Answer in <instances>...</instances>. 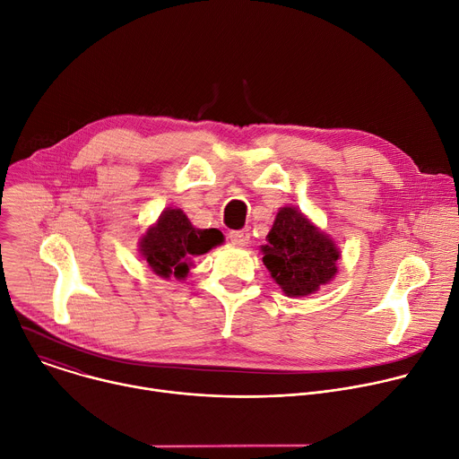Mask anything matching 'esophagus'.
Segmentation results:
<instances>
[{"instance_id": "1", "label": "esophagus", "mask_w": 459, "mask_h": 459, "mask_svg": "<svg viewBox=\"0 0 459 459\" xmlns=\"http://www.w3.org/2000/svg\"><path fill=\"white\" fill-rule=\"evenodd\" d=\"M229 238H230V241H232L234 245H238V247H247L248 241H250V232H248L247 229L232 230V232L229 234Z\"/></svg>"}]
</instances>
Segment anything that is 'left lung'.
Listing matches in <instances>:
<instances>
[{
	"label": "left lung",
	"mask_w": 459,
	"mask_h": 459,
	"mask_svg": "<svg viewBox=\"0 0 459 459\" xmlns=\"http://www.w3.org/2000/svg\"><path fill=\"white\" fill-rule=\"evenodd\" d=\"M261 252L271 276L290 298L314 294L338 273L340 248L296 207L278 211Z\"/></svg>",
	"instance_id": "left-lung-1"
}]
</instances>
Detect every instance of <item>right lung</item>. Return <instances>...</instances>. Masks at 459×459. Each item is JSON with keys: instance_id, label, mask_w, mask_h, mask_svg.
Masks as SVG:
<instances>
[{"instance_id": "obj_1", "label": "right lung", "mask_w": 459, "mask_h": 459, "mask_svg": "<svg viewBox=\"0 0 459 459\" xmlns=\"http://www.w3.org/2000/svg\"><path fill=\"white\" fill-rule=\"evenodd\" d=\"M223 243L218 229H195L179 209H165L156 225L149 227L140 239L143 259L161 278L185 280L192 257L202 255Z\"/></svg>"}]
</instances>
